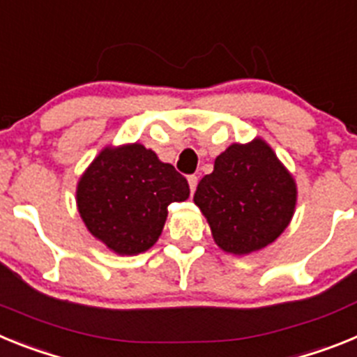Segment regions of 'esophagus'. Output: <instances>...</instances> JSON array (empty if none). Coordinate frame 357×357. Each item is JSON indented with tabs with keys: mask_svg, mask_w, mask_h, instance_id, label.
Wrapping results in <instances>:
<instances>
[{
	"mask_svg": "<svg viewBox=\"0 0 357 357\" xmlns=\"http://www.w3.org/2000/svg\"><path fill=\"white\" fill-rule=\"evenodd\" d=\"M188 182H189V189H191V195H193L195 189H197V184H198V176L197 175H189Z\"/></svg>",
	"mask_w": 357,
	"mask_h": 357,
	"instance_id": "1",
	"label": "esophagus"
}]
</instances>
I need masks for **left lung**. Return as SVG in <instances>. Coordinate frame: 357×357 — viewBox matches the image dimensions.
I'll list each match as a JSON object with an SVG mask.
<instances>
[{
    "label": "left lung",
    "mask_w": 357,
    "mask_h": 357,
    "mask_svg": "<svg viewBox=\"0 0 357 357\" xmlns=\"http://www.w3.org/2000/svg\"><path fill=\"white\" fill-rule=\"evenodd\" d=\"M195 204L223 252L247 255L275 241L291 222L296 184L261 137L230 144L198 182Z\"/></svg>",
    "instance_id": "obj_1"
}]
</instances>
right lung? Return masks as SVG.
<instances>
[{
  "label": "right lung",
  "instance_id": "1",
  "mask_svg": "<svg viewBox=\"0 0 357 357\" xmlns=\"http://www.w3.org/2000/svg\"><path fill=\"white\" fill-rule=\"evenodd\" d=\"M188 197L184 176L139 143L103 148L77 185L78 213L87 230L119 255L153 247L169 204Z\"/></svg>",
  "mask_w": 357,
  "mask_h": 357
}]
</instances>
